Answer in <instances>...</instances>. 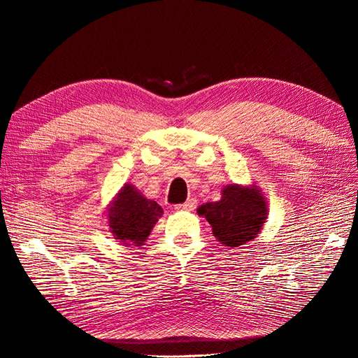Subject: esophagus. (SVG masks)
Returning <instances> with one entry per match:
<instances>
[{
  "label": "esophagus",
  "instance_id": "1",
  "mask_svg": "<svg viewBox=\"0 0 358 358\" xmlns=\"http://www.w3.org/2000/svg\"><path fill=\"white\" fill-rule=\"evenodd\" d=\"M196 206H197V200L196 199H188L185 203L176 204L175 209L176 210H194V209H196Z\"/></svg>",
  "mask_w": 358,
  "mask_h": 358
}]
</instances>
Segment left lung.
I'll use <instances>...</instances> for the list:
<instances>
[{
	"label": "left lung",
	"instance_id": "left-lung-1",
	"mask_svg": "<svg viewBox=\"0 0 358 358\" xmlns=\"http://www.w3.org/2000/svg\"><path fill=\"white\" fill-rule=\"evenodd\" d=\"M212 225V231L222 245L237 248L252 241L267 218V208L257 188L229 185L220 201L206 203L199 210Z\"/></svg>",
	"mask_w": 358,
	"mask_h": 358
}]
</instances>
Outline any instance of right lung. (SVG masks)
<instances>
[{
  "label": "right lung",
  "mask_w": 358,
  "mask_h": 358,
  "mask_svg": "<svg viewBox=\"0 0 358 358\" xmlns=\"http://www.w3.org/2000/svg\"><path fill=\"white\" fill-rule=\"evenodd\" d=\"M161 215L162 208L157 201L145 199L133 185H125L109 208L107 220L116 239L125 245L140 246Z\"/></svg>",
  "instance_id": "obj_1"
}]
</instances>
